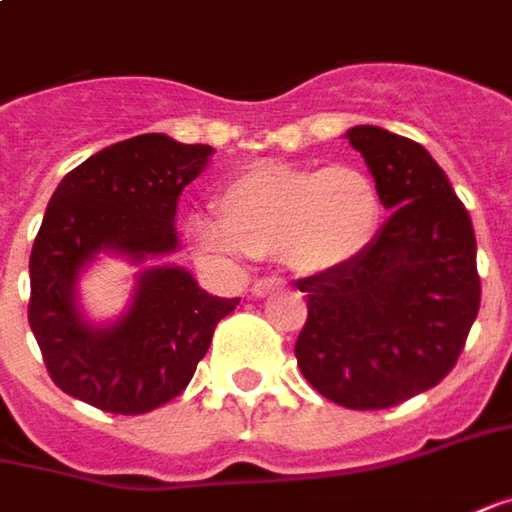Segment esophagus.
<instances>
[{
    "mask_svg": "<svg viewBox=\"0 0 512 512\" xmlns=\"http://www.w3.org/2000/svg\"><path fill=\"white\" fill-rule=\"evenodd\" d=\"M280 286V280L277 277H266V280H257L255 286H252V297H266L269 291H274Z\"/></svg>",
    "mask_w": 512,
    "mask_h": 512,
    "instance_id": "1",
    "label": "esophagus"
}]
</instances>
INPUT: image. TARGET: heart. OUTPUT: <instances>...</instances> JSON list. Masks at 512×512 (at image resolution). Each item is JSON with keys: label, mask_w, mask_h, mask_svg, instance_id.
<instances>
[{"label": "heart", "mask_w": 512, "mask_h": 512, "mask_svg": "<svg viewBox=\"0 0 512 512\" xmlns=\"http://www.w3.org/2000/svg\"><path fill=\"white\" fill-rule=\"evenodd\" d=\"M218 218L189 223L203 257L280 255L294 272L317 277L340 272L371 246L382 195L365 169L260 161L223 186Z\"/></svg>", "instance_id": "1"}]
</instances>
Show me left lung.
Segmentation results:
<instances>
[{
    "instance_id": "1",
    "label": "left lung",
    "mask_w": 512,
    "mask_h": 512,
    "mask_svg": "<svg viewBox=\"0 0 512 512\" xmlns=\"http://www.w3.org/2000/svg\"><path fill=\"white\" fill-rule=\"evenodd\" d=\"M391 218L354 263L303 277L309 317L294 354L309 385L354 411L439 385L479 314L476 235L431 152L382 127H351Z\"/></svg>"
}]
</instances>
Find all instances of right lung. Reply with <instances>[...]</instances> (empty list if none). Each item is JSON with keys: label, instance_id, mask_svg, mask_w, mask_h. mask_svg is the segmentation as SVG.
Listing matches in <instances>:
<instances>
[{"label": "right lung", "instance_id": "add662e5", "mask_svg": "<svg viewBox=\"0 0 512 512\" xmlns=\"http://www.w3.org/2000/svg\"><path fill=\"white\" fill-rule=\"evenodd\" d=\"M212 147L164 133L118 141L67 172L30 252L27 320L64 394L107 414H147L175 399L240 297H212L181 266H147L130 309L110 326L81 317L79 274L98 252L133 263L178 249L175 206Z\"/></svg>", "mask_w": 512, "mask_h": 512}]
</instances>
